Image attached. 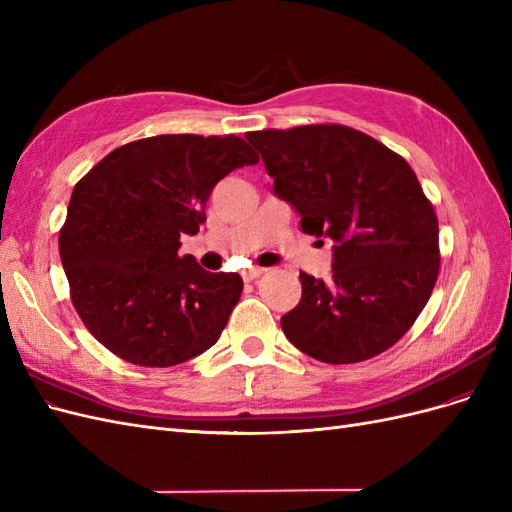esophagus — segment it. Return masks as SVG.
Here are the masks:
<instances>
[{
  "label": "esophagus",
  "instance_id": "1",
  "mask_svg": "<svg viewBox=\"0 0 512 512\" xmlns=\"http://www.w3.org/2000/svg\"><path fill=\"white\" fill-rule=\"evenodd\" d=\"M262 273H265V269H260V267H250V269H245L241 275H243V280H245V282H252V280H256V277H260Z\"/></svg>",
  "mask_w": 512,
  "mask_h": 512
}]
</instances>
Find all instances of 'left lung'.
<instances>
[{
    "label": "left lung",
    "instance_id": "8db88e82",
    "mask_svg": "<svg viewBox=\"0 0 512 512\" xmlns=\"http://www.w3.org/2000/svg\"><path fill=\"white\" fill-rule=\"evenodd\" d=\"M245 138L301 230L333 241L329 280L299 275L301 301L282 316L288 342L331 365L389 350L423 312L440 271L438 218L410 164L335 123Z\"/></svg>",
    "mask_w": 512,
    "mask_h": 512
}]
</instances>
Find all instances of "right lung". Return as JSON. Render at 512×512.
<instances>
[{
    "label": "right lung",
    "instance_id": "obj_1",
    "mask_svg": "<svg viewBox=\"0 0 512 512\" xmlns=\"http://www.w3.org/2000/svg\"><path fill=\"white\" fill-rule=\"evenodd\" d=\"M243 138L162 134L117 147L74 185L59 232L74 309L119 359L173 367L218 342L239 303V273L179 256L235 168L256 164Z\"/></svg>",
    "mask_w": 512,
    "mask_h": 512
}]
</instances>
